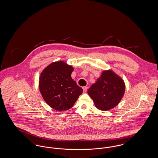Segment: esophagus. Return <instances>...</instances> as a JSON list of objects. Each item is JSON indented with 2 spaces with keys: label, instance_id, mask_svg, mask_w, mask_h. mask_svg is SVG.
<instances>
[{
  "label": "esophagus",
  "instance_id": "34e87169",
  "mask_svg": "<svg viewBox=\"0 0 158 158\" xmlns=\"http://www.w3.org/2000/svg\"><path fill=\"white\" fill-rule=\"evenodd\" d=\"M83 90L84 92H86V90H87V87L86 86H84L83 87Z\"/></svg>",
  "mask_w": 158,
  "mask_h": 158
}]
</instances>
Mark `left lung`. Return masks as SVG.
<instances>
[{
    "label": "left lung",
    "mask_w": 158,
    "mask_h": 158,
    "mask_svg": "<svg viewBox=\"0 0 158 158\" xmlns=\"http://www.w3.org/2000/svg\"><path fill=\"white\" fill-rule=\"evenodd\" d=\"M124 80L112 70H103L88 94L99 110L108 111L120 102L125 92Z\"/></svg>",
    "instance_id": "obj_1"
}]
</instances>
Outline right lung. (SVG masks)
<instances>
[{"label": "right lung", "instance_id": "right-lung-1", "mask_svg": "<svg viewBox=\"0 0 158 158\" xmlns=\"http://www.w3.org/2000/svg\"><path fill=\"white\" fill-rule=\"evenodd\" d=\"M74 68L64 61L53 62L42 71L39 89L45 102L56 111L71 108L83 89L72 78Z\"/></svg>", "mask_w": 158, "mask_h": 158}]
</instances>
